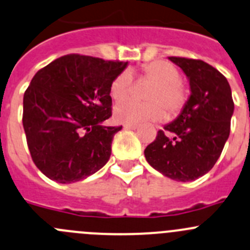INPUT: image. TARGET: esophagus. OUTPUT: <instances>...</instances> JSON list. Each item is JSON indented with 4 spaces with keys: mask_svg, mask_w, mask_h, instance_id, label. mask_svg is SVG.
Listing matches in <instances>:
<instances>
[{
    "mask_svg": "<svg viewBox=\"0 0 250 250\" xmlns=\"http://www.w3.org/2000/svg\"><path fill=\"white\" fill-rule=\"evenodd\" d=\"M125 129H137L138 125H130V123H128V125H125Z\"/></svg>",
    "mask_w": 250,
    "mask_h": 250,
    "instance_id": "34e87169",
    "label": "esophagus"
}]
</instances>
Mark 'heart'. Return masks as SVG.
<instances>
[{
  "mask_svg": "<svg viewBox=\"0 0 250 250\" xmlns=\"http://www.w3.org/2000/svg\"><path fill=\"white\" fill-rule=\"evenodd\" d=\"M140 79L151 83L145 90V103L123 101L130 95L133 76L123 71L110 84V95L115 101H122L115 107V118L122 123L160 121L166 117L174 118L186 108L189 93L182 82L179 69L171 62L156 60L140 67Z\"/></svg>",
  "mask_w": 250,
  "mask_h": 250,
  "instance_id": "heart-1",
  "label": "heart"
}]
</instances>
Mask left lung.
Segmentation results:
<instances>
[{"instance_id":"8db88e82","label":"left lung","mask_w":250,"mask_h":250,"mask_svg":"<svg viewBox=\"0 0 250 250\" xmlns=\"http://www.w3.org/2000/svg\"><path fill=\"white\" fill-rule=\"evenodd\" d=\"M169 60L189 79L190 98L183 112L144 150L150 166L168 178L189 182L216 164L231 129L234 104L226 77L202 60Z\"/></svg>"}]
</instances>
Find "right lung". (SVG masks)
<instances>
[{
  "mask_svg": "<svg viewBox=\"0 0 250 250\" xmlns=\"http://www.w3.org/2000/svg\"><path fill=\"white\" fill-rule=\"evenodd\" d=\"M127 62L62 56L36 72L24 93L23 127L30 156L50 179L72 183L105 166L113 135L110 84Z\"/></svg>",
  "mask_w": 250,
  "mask_h": 250,
  "instance_id": "obj_1",
  "label": "right lung"
}]
</instances>
